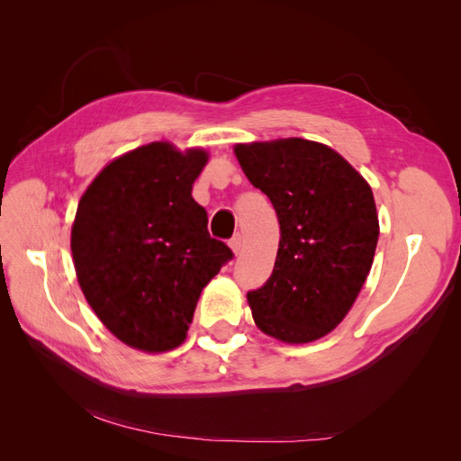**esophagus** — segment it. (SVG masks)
Listing matches in <instances>:
<instances>
[{
  "label": "esophagus",
  "mask_w": 461,
  "mask_h": 461,
  "mask_svg": "<svg viewBox=\"0 0 461 461\" xmlns=\"http://www.w3.org/2000/svg\"><path fill=\"white\" fill-rule=\"evenodd\" d=\"M229 246L232 248V252H234V254H239V252H240V248H242V236H240V234H234L232 239L229 240Z\"/></svg>",
  "instance_id": "1"
}]
</instances>
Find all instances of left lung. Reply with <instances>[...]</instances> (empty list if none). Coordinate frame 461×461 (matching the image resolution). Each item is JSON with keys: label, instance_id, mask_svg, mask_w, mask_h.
<instances>
[{"label": "left lung", "instance_id": "8db88e82", "mask_svg": "<svg viewBox=\"0 0 461 461\" xmlns=\"http://www.w3.org/2000/svg\"><path fill=\"white\" fill-rule=\"evenodd\" d=\"M234 153L281 225L273 273L248 292L256 325L290 344L325 337L371 269L379 240L373 192L337 151L303 138L239 144Z\"/></svg>", "mask_w": 461, "mask_h": 461}]
</instances>
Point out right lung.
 <instances>
[{
	"mask_svg": "<svg viewBox=\"0 0 461 461\" xmlns=\"http://www.w3.org/2000/svg\"><path fill=\"white\" fill-rule=\"evenodd\" d=\"M207 153L167 142L111 161L78 202L71 249L102 323L144 352L183 344L203 286L234 258L207 232L192 185Z\"/></svg>",
	"mask_w": 461,
	"mask_h": 461,
	"instance_id": "obj_1",
	"label": "right lung"
}]
</instances>
